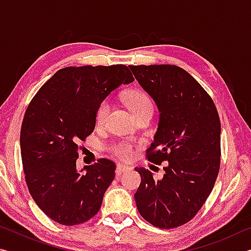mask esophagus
Wrapping results in <instances>:
<instances>
[{
  "label": "esophagus",
  "mask_w": 251,
  "mask_h": 251,
  "mask_svg": "<svg viewBox=\"0 0 251 251\" xmlns=\"http://www.w3.org/2000/svg\"><path fill=\"white\" fill-rule=\"evenodd\" d=\"M131 167L126 166L124 164H117V173H125L130 171Z\"/></svg>",
  "instance_id": "34e87169"
}]
</instances>
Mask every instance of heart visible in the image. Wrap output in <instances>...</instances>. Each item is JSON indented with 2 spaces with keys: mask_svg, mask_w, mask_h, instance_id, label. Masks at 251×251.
<instances>
[{
  "mask_svg": "<svg viewBox=\"0 0 251 251\" xmlns=\"http://www.w3.org/2000/svg\"><path fill=\"white\" fill-rule=\"evenodd\" d=\"M127 105L130 109L131 114H135L145 108H152V103L151 97L143 91H133L126 97ZM110 109V103L108 100H101L97 106L95 113V121L97 125H101L105 122ZM110 152L114 156L118 157L123 160H129L134 156V150L131 145L127 143L115 144L109 148Z\"/></svg>",
  "mask_w": 251,
  "mask_h": 251,
  "instance_id": "b5f03b06",
  "label": "heart"
}]
</instances>
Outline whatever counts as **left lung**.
I'll return each instance as SVG.
<instances>
[{"instance_id":"8db88e82","label":"left lung","mask_w":251,"mask_h":251,"mask_svg":"<svg viewBox=\"0 0 251 251\" xmlns=\"http://www.w3.org/2000/svg\"><path fill=\"white\" fill-rule=\"evenodd\" d=\"M135 78L159 112L147 159L167 160L164 177L155 180L144 167L134 195L142 217L171 229L188 223L209 196L220 165V121L211 97L192 75L176 65H129Z\"/></svg>"}]
</instances>
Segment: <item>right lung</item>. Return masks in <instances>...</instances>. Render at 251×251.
<instances>
[{
	"label": "right lung",
	"mask_w": 251,
	"mask_h": 251,
	"mask_svg": "<svg viewBox=\"0 0 251 251\" xmlns=\"http://www.w3.org/2000/svg\"><path fill=\"white\" fill-rule=\"evenodd\" d=\"M134 82L125 65L65 67L29 103L21 128V155L28 192L46 216L64 226L99 212L115 178V163L100 158L76 169L80 142L95 128L97 106L122 84Z\"/></svg>",
	"instance_id": "1"
}]
</instances>
